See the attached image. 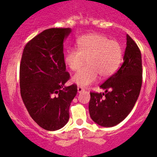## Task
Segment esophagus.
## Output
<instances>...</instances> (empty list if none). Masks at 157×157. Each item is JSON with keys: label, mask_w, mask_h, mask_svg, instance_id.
I'll return each mask as SVG.
<instances>
[{"label": "esophagus", "mask_w": 157, "mask_h": 157, "mask_svg": "<svg viewBox=\"0 0 157 157\" xmlns=\"http://www.w3.org/2000/svg\"><path fill=\"white\" fill-rule=\"evenodd\" d=\"M84 91H85V90H84L83 88H82L81 86L77 87V92H78V93H81V92H83Z\"/></svg>", "instance_id": "obj_1"}]
</instances>
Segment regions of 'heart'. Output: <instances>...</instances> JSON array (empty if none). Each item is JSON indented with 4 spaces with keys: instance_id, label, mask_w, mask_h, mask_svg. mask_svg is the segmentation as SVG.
Returning <instances> with one entry per match:
<instances>
[{
    "instance_id": "heart-1",
    "label": "heart",
    "mask_w": 157,
    "mask_h": 157,
    "mask_svg": "<svg viewBox=\"0 0 157 157\" xmlns=\"http://www.w3.org/2000/svg\"><path fill=\"white\" fill-rule=\"evenodd\" d=\"M77 49H69L65 62L72 71H77L86 63L87 65L74 74L72 80L82 87L97 81L98 74L107 78L117 71L122 62L123 49L120 43L100 34L82 36L77 40Z\"/></svg>"
}]
</instances>
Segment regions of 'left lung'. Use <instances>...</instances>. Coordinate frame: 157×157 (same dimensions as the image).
<instances>
[{"label": "left lung", "instance_id": "8db88e82", "mask_svg": "<svg viewBox=\"0 0 157 157\" xmlns=\"http://www.w3.org/2000/svg\"><path fill=\"white\" fill-rule=\"evenodd\" d=\"M142 84V61L139 48L126 35L123 63L100 87L105 93L90 92L89 111L95 123L104 127L119 124L128 115L139 96Z\"/></svg>", "mask_w": 157, "mask_h": 157}]
</instances>
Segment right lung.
I'll list each match as a JSON object with an SVG mask.
<instances>
[{
  "label": "right lung",
  "instance_id": "right-lung-1",
  "mask_svg": "<svg viewBox=\"0 0 157 157\" xmlns=\"http://www.w3.org/2000/svg\"><path fill=\"white\" fill-rule=\"evenodd\" d=\"M71 32L67 29H49L25 47L19 68L22 101L31 117L41 128L55 131L69 120V107L77 86H65L70 78L66 71L64 40Z\"/></svg>",
  "mask_w": 157,
  "mask_h": 157
}]
</instances>
